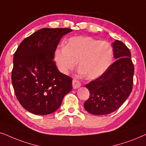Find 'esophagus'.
Masks as SVG:
<instances>
[{
  "instance_id": "1",
  "label": "esophagus",
  "mask_w": 146,
  "mask_h": 146,
  "mask_svg": "<svg viewBox=\"0 0 146 146\" xmlns=\"http://www.w3.org/2000/svg\"><path fill=\"white\" fill-rule=\"evenodd\" d=\"M81 83L79 82V81L77 80L76 79H74L73 80V89H78L79 87H81Z\"/></svg>"
}]
</instances>
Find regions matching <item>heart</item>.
<instances>
[{
    "mask_svg": "<svg viewBox=\"0 0 146 146\" xmlns=\"http://www.w3.org/2000/svg\"><path fill=\"white\" fill-rule=\"evenodd\" d=\"M113 49L110 42L91 36L70 38L65 46L56 48L54 58L58 69L68 74L78 62L79 71L88 79L98 78L111 64Z\"/></svg>",
    "mask_w": 146,
    "mask_h": 146,
    "instance_id": "1",
    "label": "heart"
}]
</instances>
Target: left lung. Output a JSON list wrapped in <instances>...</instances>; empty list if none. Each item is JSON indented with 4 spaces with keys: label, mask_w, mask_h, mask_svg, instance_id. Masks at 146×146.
<instances>
[{
    "label": "left lung",
    "mask_w": 146,
    "mask_h": 146,
    "mask_svg": "<svg viewBox=\"0 0 146 146\" xmlns=\"http://www.w3.org/2000/svg\"><path fill=\"white\" fill-rule=\"evenodd\" d=\"M111 45L116 61L102 76L85 85L90 96L84 103V108L93 115H107L115 111L132 91L134 67L129 49L118 40Z\"/></svg>",
    "instance_id": "obj_1"
}]
</instances>
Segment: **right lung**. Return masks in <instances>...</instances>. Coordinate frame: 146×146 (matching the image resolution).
<instances>
[{"label": "right lung", "mask_w": 146, "mask_h": 146, "mask_svg": "<svg viewBox=\"0 0 146 146\" xmlns=\"http://www.w3.org/2000/svg\"><path fill=\"white\" fill-rule=\"evenodd\" d=\"M67 28L40 29L25 38L13 58L12 83L17 100L28 111L48 115L72 89V79L59 72L54 54Z\"/></svg>", "instance_id": "right-lung-1"}]
</instances>
